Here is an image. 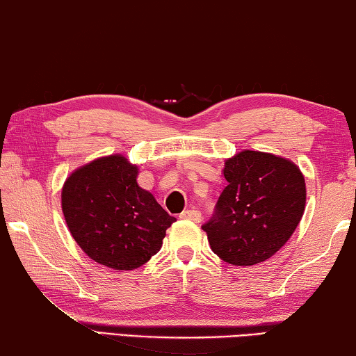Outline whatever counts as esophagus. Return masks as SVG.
Segmentation results:
<instances>
[{
    "mask_svg": "<svg viewBox=\"0 0 356 356\" xmlns=\"http://www.w3.org/2000/svg\"><path fill=\"white\" fill-rule=\"evenodd\" d=\"M179 218L181 219H189V220H194L195 224H199L202 220V213L199 209H186L181 214H179Z\"/></svg>",
    "mask_w": 356,
    "mask_h": 356,
    "instance_id": "1",
    "label": "esophagus"
}]
</instances>
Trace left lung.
<instances>
[{"label":"left lung","instance_id":"8db88e82","mask_svg":"<svg viewBox=\"0 0 356 356\" xmlns=\"http://www.w3.org/2000/svg\"><path fill=\"white\" fill-rule=\"evenodd\" d=\"M227 186L202 229L227 264L249 266L275 255L305 213V177L293 162L261 151L225 161Z\"/></svg>","mask_w":356,"mask_h":356}]
</instances>
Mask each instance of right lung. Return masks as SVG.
I'll use <instances>...</instances> for the list:
<instances>
[{
  "mask_svg": "<svg viewBox=\"0 0 356 356\" xmlns=\"http://www.w3.org/2000/svg\"><path fill=\"white\" fill-rule=\"evenodd\" d=\"M137 170L123 156H107L77 168L63 186V214L74 240L113 270L147 264L177 220L137 184Z\"/></svg>",
  "mask_w": 356,
  "mask_h": 356,
  "instance_id": "right-lung-1",
  "label": "right lung"
}]
</instances>
